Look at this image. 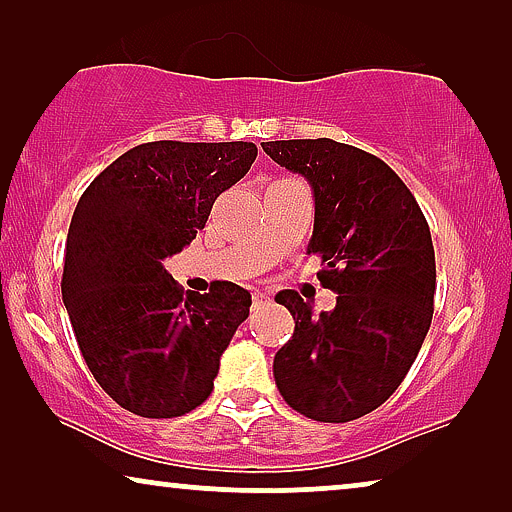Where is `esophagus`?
Masks as SVG:
<instances>
[{
    "label": "esophagus",
    "mask_w": 512,
    "mask_h": 512,
    "mask_svg": "<svg viewBox=\"0 0 512 512\" xmlns=\"http://www.w3.org/2000/svg\"><path fill=\"white\" fill-rule=\"evenodd\" d=\"M268 300H270L268 293H263V291H256L254 293V307H261L263 303H268Z\"/></svg>",
    "instance_id": "1"
}]
</instances>
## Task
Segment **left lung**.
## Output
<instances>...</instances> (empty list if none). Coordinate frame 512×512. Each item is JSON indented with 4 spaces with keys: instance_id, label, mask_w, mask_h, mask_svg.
I'll return each instance as SVG.
<instances>
[{
    "instance_id": "left-lung-1",
    "label": "left lung",
    "mask_w": 512,
    "mask_h": 512,
    "mask_svg": "<svg viewBox=\"0 0 512 512\" xmlns=\"http://www.w3.org/2000/svg\"><path fill=\"white\" fill-rule=\"evenodd\" d=\"M314 191L307 254L321 256L319 282L338 293L333 312L312 317L298 291H279L296 328L275 354L284 401L317 422L359 419L405 380L429 333L436 293L431 230L415 195L373 153L333 139L263 142Z\"/></svg>"
}]
</instances>
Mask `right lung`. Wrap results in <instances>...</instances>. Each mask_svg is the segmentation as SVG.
<instances>
[{
  "instance_id": "right-lung-1",
  "label": "right lung",
  "mask_w": 512,
  "mask_h": 512,
  "mask_svg": "<svg viewBox=\"0 0 512 512\" xmlns=\"http://www.w3.org/2000/svg\"><path fill=\"white\" fill-rule=\"evenodd\" d=\"M251 142H149L83 191L67 233L62 300L97 384L139 417H181L207 401L251 293L212 282L184 293L163 258L205 228L214 200L256 160Z\"/></svg>"
}]
</instances>
